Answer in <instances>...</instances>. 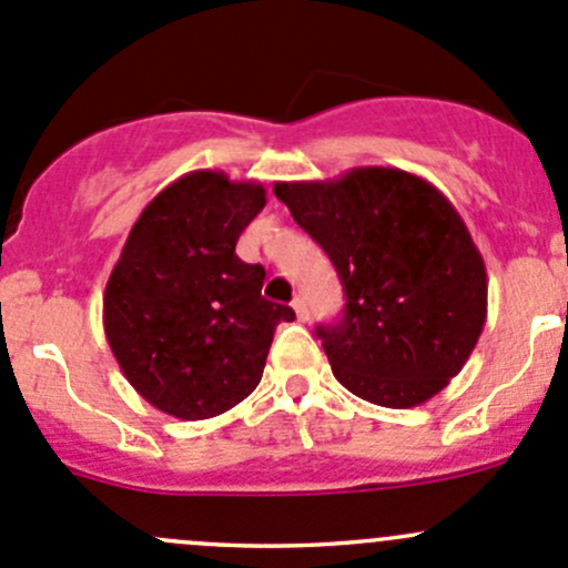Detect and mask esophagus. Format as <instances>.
<instances>
[{"mask_svg": "<svg viewBox=\"0 0 568 568\" xmlns=\"http://www.w3.org/2000/svg\"><path fill=\"white\" fill-rule=\"evenodd\" d=\"M291 305H294L296 318H300V321H307V318H311V311H307L305 296H294V302H291Z\"/></svg>", "mask_w": 568, "mask_h": 568, "instance_id": "obj_1", "label": "esophagus"}]
</instances>
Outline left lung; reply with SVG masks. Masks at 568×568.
I'll use <instances>...</instances> for the list:
<instances>
[{"label": "left lung", "mask_w": 568, "mask_h": 568, "mask_svg": "<svg viewBox=\"0 0 568 568\" xmlns=\"http://www.w3.org/2000/svg\"><path fill=\"white\" fill-rule=\"evenodd\" d=\"M329 255L346 307L316 326L332 374L371 404L409 409L464 368L486 324V266L450 200L395 168L274 183Z\"/></svg>", "instance_id": "1"}]
</instances>
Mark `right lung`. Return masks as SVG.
I'll return each mask as SVG.
<instances>
[{"label":"right lung","instance_id":"add662e5","mask_svg":"<svg viewBox=\"0 0 568 568\" xmlns=\"http://www.w3.org/2000/svg\"><path fill=\"white\" fill-rule=\"evenodd\" d=\"M266 189L194 170L164 186L131 227L104 291V332L120 371L156 409L205 420L255 390L288 305L261 296V263L236 242Z\"/></svg>","mask_w":568,"mask_h":568}]
</instances>
